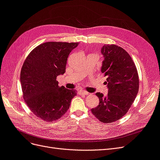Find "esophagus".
Listing matches in <instances>:
<instances>
[{"mask_svg": "<svg viewBox=\"0 0 160 160\" xmlns=\"http://www.w3.org/2000/svg\"><path fill=\"white\" fill-rule=\"evenodd\" d=\"M79 93L80 95H88L89 94V92L86 91L85 90H81V91H79Z\"/></svg>", "mask_w": 160, "mask_h": 160, "instance_id": "1", "label": "esophagus"}]
</instances>
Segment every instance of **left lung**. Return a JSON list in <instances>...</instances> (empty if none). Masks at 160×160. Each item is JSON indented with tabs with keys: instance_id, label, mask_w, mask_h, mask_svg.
I'll use <instances>...</instances> for the list:
<instances>
[{
	"instance_id": "1",
	"label": "left lung",
	"mask_w": 160,
	"mask_h": 160,
	"mask_svg": "<svg viewBox=\"0 0 160 160\" xmlns=\"http://www.w3.org/2000/svg\"><path fill=\"white\" fill-rule=\"evenodd\" d=\"M101 52L104 57L101 71L108 77V94L96 93L99 104L91 112L101 122L108 123L126 114L138 95L139 77L132 57L123 48L105 45Z\"/></svg>"
}]
</instances>
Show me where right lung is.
Returning a JSON list of instances; mask_svg holds the SVG:
<instances>
[{"mask_svg": "<svg viewBox=\"0 0 160 160\" xmlns=\"http://www.w3.org/2000/svg\"><path fill=\"white\" fill-rule=\"evenodd\" d=\"M79 42H47L28 55L21 72L25 103L41 119L51 122L62 117L77 95L75 89L59 87L57 77L65 72L67 58Z\"/></svg>", "mask_w": 160, "mask_h": 160, "instance_id": "right-lung-1", "label": "right lung"}]
</instances>
